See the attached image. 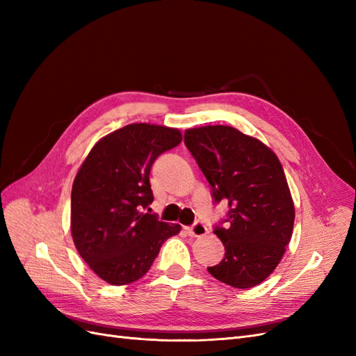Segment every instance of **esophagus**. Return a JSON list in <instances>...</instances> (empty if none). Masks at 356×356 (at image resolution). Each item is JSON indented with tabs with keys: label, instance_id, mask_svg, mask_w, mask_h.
Returning <instances> with one entry per match:
<instances>
[{
	"label": "esophagus",
	"instance_id": "obj_1",
	"mask_svg": "<svg viewBox=\"0 0 356 356\" xmlns=\"http://www.w3.org/2000/svg\"><path fill=\"white\" fill-rule=\"evenodd\" d=\"M187 230H188V234L190 236H195V238H202V236H204V234L208 233V227L203 222H200V221L193 224L191 227H188Z\"/></svg>",
	"mask_w": 356,
	"mask_h": 356
}]
</instances>
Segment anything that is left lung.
<instances>
[{
    "mask_svg": "<svg viewBox=\"0 0 356 356\" xmlns=\"http://www.w3.org/2000/svg\"><path fill=\"white\" fill-rule=\"evenodd\" d=\"M184 143L213 200L229 204L227 224L213 230L225 254L208 272L233 288L261 284L281 263L294 229V202L281 161L260 139L232 126L187 129Z\"/></svg>",
    "mask_w": 356,
    "mask_h": 356,
    "instance_id": "obj_1",
    "label": "left lung"
}]
</instances>
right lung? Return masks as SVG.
Here are the masks:
<instances>
[{
    "instance_id": "obj_1",
    "label": "right lung",
    "mask_w": 356,
    "mask_h": 356,
    "mask_svg": "<svg viewBox=\"0 0 356 356\" xmlns=\"http://www.w3.org/2000/svg\"><path fill=\"white\" fill-rule=\"evenodd\" d=\"M175 127L132 123L101 138L84 159L71 191V234L83 260L102 281L127 285L152 267L179 224L145 213L153 202L149 170L177 147Z\"/></svg>"
}]
</instances>
